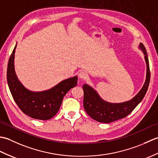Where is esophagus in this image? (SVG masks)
Masks as SVG:
<instances>
[{
	"instance_id": "1",
	"label": "esophagus",
	"mask_w": 158,
	"mask_h": 158,
	"mask_svg": "<svg viewBox=\"0 0 158 158\" xmlns=\"http://www.w3.org/2000/svg\"><path fill=\"white\" fill-rule=\"evenodd\" d=\"M79 77L81 79H85L88 77V74L84 71H81L79 74Z\"/></svg>"
}]
</instances>
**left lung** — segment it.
<instances>
[{"label": "left lung", "instance_id": "left-lung-1", "mask_svg": "<svg viewBox=\"0 0 158 158\" xmlns=\"http://www.w3.org/2000/svg\"><path fill=\"white\" fill-rule=\"evenodd\" d=\"M139 49L143 53L146 62V79L139 93L131 100L118 103L107 102L100 96L96 90L92 86L88 84L83 85L84 92L83 107L86 113L93 119L100 123H109L124 118L128 115L142 101L149 85L150 70L146 49L143 43H139Z\"/></svg>", "mask_w": 158, "mask_h": 158}]
</instances>
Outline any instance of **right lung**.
<instances>
[{
	"instance_id": "1",
	"label": "right lung",
	"mask_w": 158,
	"mask_h": 158,
	"mask_svg": "<svg viewBox=\"0 0 158 158\" xmlns=\"http://www.w3.org/2000/svg\"><path fill=\"white\" fill-rule=\"evenodd\" d=\"M17 43L9 60L6 72L8 85L13 99L23 113L33 119L48 120L56 115L63 98L77 84L78 77L62 80L49 89L31 91L20 82L15 73L14 59Z\"/></svg>"
}]
</instances>
